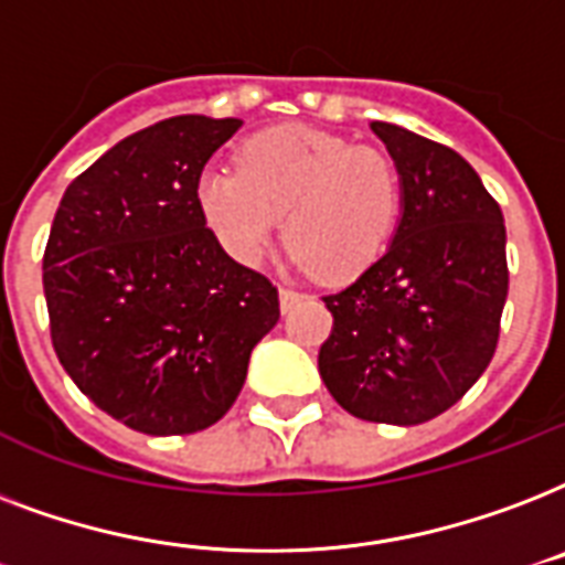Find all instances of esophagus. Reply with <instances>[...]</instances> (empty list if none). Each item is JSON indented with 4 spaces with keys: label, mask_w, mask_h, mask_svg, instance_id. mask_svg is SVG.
I'll return each mask as SVG.
<instances>
[{
    "label": "esophagus",
    "mask_w": 565,
    "mask_h": 565,
    "mask_svg": "<svg viewBox=\"0 0 565 565\" xmlns=\"http://www.w3.org/2000/svg\"><path fill=\"white\" fill-rule=\"evenodd\" d=\"M300 297H303V291H297V288H288V286L279 288V306H282V312H286V309H291V306H295Z\"/></svg>",
    "instance_id": "obj_1"
}]
</instances>
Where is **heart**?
<instances>
[{
    "label": "heart",
    "instance_id": "obj_1",
    "mask_svg": "<svg viewBox=\"0 0 565 565\" xmlns=\"http://www.w3.org/2000/svg\"><path fill=\"white\" fill-rule=\"evenodd\" d=\"M196 205L235 262H262L286 217L297 265L348 282L388 250L404 191L386 152L309 126H277L247 138L235 168H205Z\"/></svg>",
    "mask_w": 565,
    "mask_h": 565
}]
</instances>
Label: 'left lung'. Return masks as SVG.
Wrapping results in <instances>:
<instances>
[{"label": "left lung", "mask_w": 565, "mask_h": 565, "mask_svg": "<svg viewBox=\"0 0 565 565\" xmlns=\"http://www.w3.org/2000/svg\"><path fill=\"white\" fill-rule=\"evenodd\" d=\"M371 129L397 164L404 217L374 268L321 297L332 330L318 371L351 415L409 427L450 409L495 356L507 233L460 152L380 120Z\"/></svg>", "instance_id": "8db88e82"}]
</instances>
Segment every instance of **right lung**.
<instances>
[{
	"mask_svg": "<svg viewBox=\"0 0 565 565\" xmlns=\"http://www.w3.org/2000/svg\"><path fill=\"white\" fill-rule=\"evenodd\" d=\"M242 120L168 117L129 135L61 196L43 250L52 348L82 395L126 427L185 436L221 422L277 286L226 256L196 179Z\"/></svg>",
	"mask_w": 565,
	"mask_h": 565,
	"instance_id": "obj_1",
	"label": "right lung"
}]
</instances>
